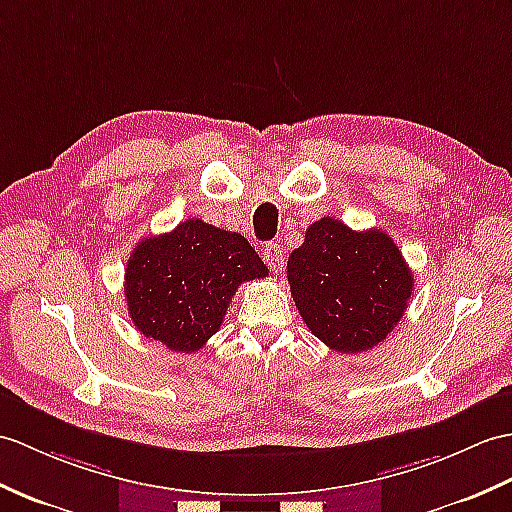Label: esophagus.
Instances as JSON below:
<instances>
[{
  "label": "esophagus",
  "instance_id": "34e87169",
  "mask_svg": "<svg viewBox=\"0 0 512 512\" xmlns=\"http://www.w3.org/2000/svg\"><path fill=\"white\" fill-rule=\"evenodd\" d=\"M261 257H264L266 266L272 272H279L283 268V248L277 242H268L264 248H261Z\"/></svg>",
  "mask_w": 512,
  "mask_h": 512
}]
</instances>
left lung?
<instances>
[{
	"label": "left lung",
	"instance_id": "8db88e82",
	"mask_svg": "<svg viewBox=\"0 0 512 512\" xmlns=\"http://www.w3.org/2000/svg\"><path fill=\"white\" fill-rule=\"evenodd\" d=\"M292 299L305 325L338 353L377 347L397 327L414 277L392 237L320 218L288 259Z\"/></svg>",
	"mask_w": 512,
	"mask_h": 512
}]
</instances>
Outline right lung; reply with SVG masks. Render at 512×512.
<instances>
[{
    "label": "right lung",
    "instance_id": "add662e5",
    "mask_svg": "<svg viewBox=\"0 0 512 512\" xmlns=\"http://www.w3.org/2000/svg\"><path fill=\"white\" fill-rule=\"evenodd\" d=\"M264 277L268 268L244 235L189 218L135 246L124 294L141 334L192 353L220 329L237 285Z\"/></svg>",
    "mask_w": 512,
    "mask_h": 512
}]
</instances>
